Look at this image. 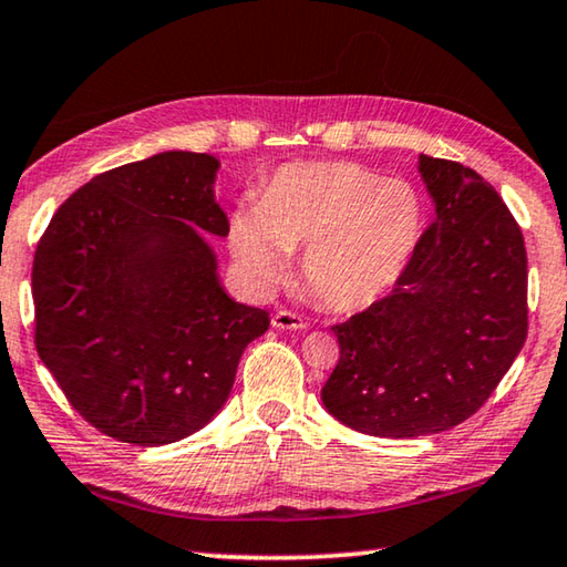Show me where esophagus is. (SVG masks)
I'll return each mask as SVG.
<instances>
[{"label":"esophagus","instance_id":"1","mask_svg":"<svg viewBox=\"0 0 567 567\" xmlns=\"http://www.w3.org/2000/svg\"><path fill=\"white\" fill-rule=\"evenodd\" d=\"M272 328L275 330H305V322H302L300 315L280 310V312L272 315Z\"/></svg>","mask_w":567,"mask_h":567}]
</instances>
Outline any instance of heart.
Returning <instances> with one entry per match:
<instances>
[{"label": "heart", "mask_w": 567, "mask_h": 567, "mask_svg": "<svg viewBox=\"0 0 567 567\" xmlns=\"http://www.w3.org/2000/svg\"><path fill=\"white\" fill-rule=\"evenodd\" d=\"M425 229L420 192L352 162H297L275 172L260 203L229 217V249L257 290H272L295 249L302 280L330 312L378 302L415 255Z\"/></svg>", "instance_id": "heart-1"}]
</instances>
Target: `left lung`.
Segmentation results:
<instances>
[{
  "label": "left lung",
  "mask_w": 567,
  "mask_h": 567,
  "mask_svg": "<svg viewBox=\"0 0 567 567\" xmlns=\"http://www.w3.org/2000/svg\"><path fill=\"white\" fill-rule=\"evenodd\" d=\"M435 205L385 300L334 324L322 388L334 420L372 437H422L483 408L527 334V257L503 197L475 169L420 155Z\"/></svg>",
  "instance_id": "obj_1"
}]
</instances>
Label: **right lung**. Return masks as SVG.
Listing matches in <instances>:
<instances>
[{
	"mask_svg": "<svg viewBox=\"0 0 567 567\" xmlns=\"http://www.w3.org/2000/svg\"><path fill=\"white\" fill-rule=\"evenodd\" d=\"M217 172V157L182 150L114 167L76 189L37 245V352L72 408L122 443L203 430L270 328V312L219 280L207 239L229 233Z\"/></svg>",
	"mask_w": 567,
	"mask_h": 567,
	"instance_id": "right-lung-1",
	"label": "right lung"
}]
</instances>
